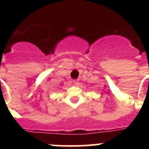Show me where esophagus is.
<instances>
[{
  "label": "esophagus",
  "mask_w": 149,
  "mask_h": 149,
  "mask_svg": "<svg viewBox=\"0 0 149 149\" xmlns=\"http://www.w3.org/2000/svg\"><path fill=\"white\" fill-rule=\"evenodd\" d=\"M73 84H74L75 85H77V84H79V82H78L77 80H74L73 81Z\"/></svg>",
  "instance_id": "1"
}]
</instances>
